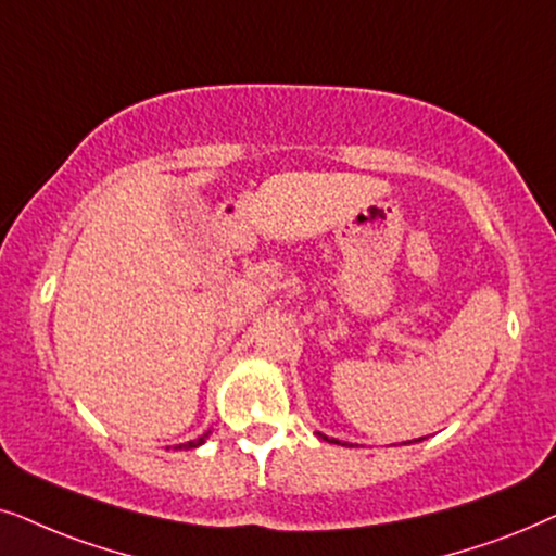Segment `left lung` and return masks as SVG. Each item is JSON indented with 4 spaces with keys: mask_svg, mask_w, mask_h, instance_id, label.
Returning <instances> with one entry per match:
<instances>
[{
    "mask_svg": "<svg viewBox=\"0 0 556 556\" xmlns=\"http://www.w3.org/2000/svg\"><path fill=\"white\" fill-rule=\"evenodd\" d=\"M320 438H323V440H328V438H325V434H320ZM328 442H336V440H328Z\"/></svg>",
    "mask_w": 556,
    "mask_h": 556,
    "instance_id": "obj_1",
    "label": "left lung"
}]
</instances>
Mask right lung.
Here are the masks:
<instances>
[{
	"label": "right lung",
	"mask_w": 556,
	"mask_h": 556,
	"mask_svg": "<svg viewBox=\"0 0 556 556\" xmlns=\"http://www.w3.org/2000/svg\"><path fill=\"white\" fill-rule=\"evenodd\" d=\"M205 438H201V440H195V442H188V445H180V447H198V445H201V442H203Z\"/></svg>",
	"instance_id": "1"
}]
</instances>
